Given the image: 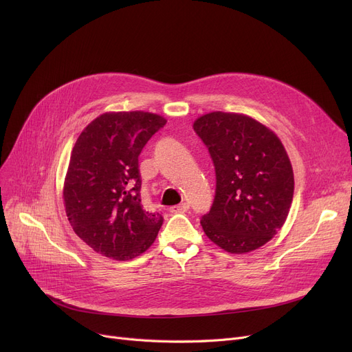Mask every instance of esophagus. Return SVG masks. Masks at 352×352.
Segmentation results:
<instances>
[{
	"instance_id": "1",
	"label": "esophagus",
	"mask_w": 352,
	"mask_h": 352,
	"mask_svg": "<svg viewBox=\"0 0 352 352\" xmlns=\"http://www.w3.org/2000/svg\"><path fill=\"white\" fill-rule=\"evenodd\" d=\"M190 210V204H187V202H182V204L179 206H174L170 208V212L173 214H181V212H187Z\"/></svg>"
}]
</instances>
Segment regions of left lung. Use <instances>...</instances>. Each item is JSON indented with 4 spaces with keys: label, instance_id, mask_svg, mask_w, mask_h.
I'll use <instances>...</instances> for the list:
<instances>
[{
    "label": "left lung",
    "instance_id": "left-lung-1",
    "mask_svg": "<svg viewBox=\"0 0 352 352\" xmlns=\"http://www.w3.org/2000/svg\"><path fill=\"white\" fill-rule=\"evenodd\" d=\"M192 126L208 148L217 178L202 230L231 254L263 247L284 226L294 195V173L283 142L244 114L214 111Z\"/></svg>",
    "mask_w": 352,
    "mask_h": 352
}]
</instances>
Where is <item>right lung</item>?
<instances>
[{
	"label": "right lung",
	"mask_w": 352,
	"mask_h": 352,
	"mask_svg": "<svg viewBox=\"0 0 352 352\" xmlns=\"http://www.w3.org/2000/svg\"><path fill=\"white\" fill-rule=\"evenodd\" d=\"M165 124L144 111L105 113L74 145L63 190L65 212L74 232L96 252L126 261L155 241L164 219L141 204L138 155Z\"/></svg>",
	"instance_id": "1"
}]
</instances>
